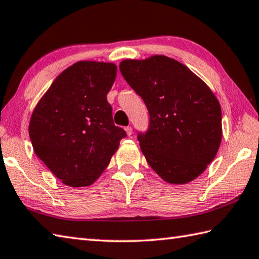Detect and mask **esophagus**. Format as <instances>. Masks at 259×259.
Wrapping results in <instances>:
<instances>
[{
	"label": "esophagus",
	"instance_id": "34e87169",
	"mask_svg": "<svg viewBox=\"0 0 259 259\" xmlns=\"http://www.w3.org/2000/svg\"><path fill=\"white\" fill-rule=\"evenodd\" d=\"M125 131H126V135L129 137L133 136V128H131V126H125Z\"/></svg>",
	"mask_w": 259,
	"mask_h": 259
}]
</instances>
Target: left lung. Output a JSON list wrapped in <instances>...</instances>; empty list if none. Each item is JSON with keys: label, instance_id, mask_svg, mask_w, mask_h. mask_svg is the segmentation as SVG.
<instances>
[{"label": "left lung", "instance_id": "left-lung-1", "mask_svg": "<svg viewBox=\"0 0 259 259\" xmlns=\"http://www.w3.org/2000/svg\"><path fill=\"white\" fill-rule=\"evenodd\" d=\"M120 72L148 110V129L137 135L147 163L170 184L196 179L222 138L214 94L185 65L166 56L123 60Z\"/></svg>", "mask_w": 259, "mask_h": 259}]
</instances>
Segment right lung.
<instances>
[{
  "label": "right lung",
  "mask_w": 259,
  "mask_h": 259,
  "mask_svg": "<svg viewBox=\"0 0 259 259\" xmlns=\"http://www.w3.org/2000/svg\"><path fill=\"white\" fill-rule=\"evenodd\" d=\"M115 76L114 64L78 62L57 76L35 106L29 124L33 150L66 185L94 183L126 137L106 100Z\"/></svg>",
  "instance_id": "1"
}]
</instances>
